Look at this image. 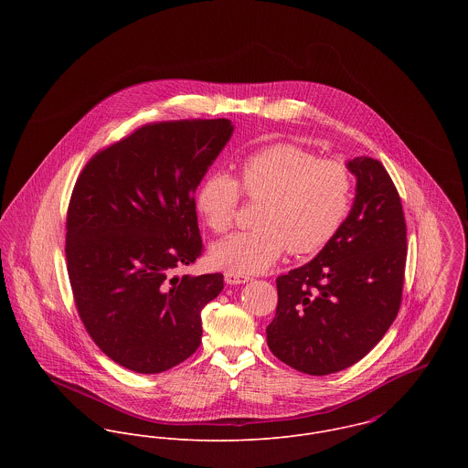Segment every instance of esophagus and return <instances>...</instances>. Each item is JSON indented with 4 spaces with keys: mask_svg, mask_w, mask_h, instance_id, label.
Segmentation results:
<instances>
[{
    "mask_svg": "<svg viewBox=\"0 0 468 468\" xmlns=\"http://www.w3.org/2000/svg\"><path fill=\"white\" fill-rule=\"evenodd\" d=\"M250 277L247 275H239V273H234V271H225V282L227 284H245Z\"/></svg>",
    "mask_w": 468,
    "mask_h": 468,
    "instance_id": "34e87169",
    "label": "esophagus"
}]
</instances>
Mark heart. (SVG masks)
Instances as JSON below:
<instances>
[{"mask_svg": "<svg viewBox=\"0 0 468 468\" xmlns=\"http://www.w3.org/2000/svg\"><path fill=\"white\" fill-rule=\"evenodd\" d=\"M241 186L254 200H265L258 230L238 232L218 241L210 260L218 268L239 275L261 273L284 249L306 256L326 247L342 225L351 200V176L338 160L277 144L249 156L241 165ZM239 184L216 171L201 182L197 208L207 227L227 232L236 218Z\"/></svg>", "mask_w": 468, "mask_h": 468, "instance_id": "heart-1", "label": "heart"}]
</instances>
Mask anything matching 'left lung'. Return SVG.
<instances>
[{
    "mask_svg": "<svg viewBox=\"0 0 468 468\" xmlns=\"http://www.w3.org/2000/svg\"><path fill=\"white\" fill-rule=\"evenodd\" d=\"M355 200L332 241L306 265L279 275L270 351L323 377L364 358L393 324L407 258L399 191L378 160L346 162Z\"/></svg>",
    "mask_w": 468,
    "mask_h": 468,
    "instance_id": "8db88e82",
    "label": "left lung"
}]
</instances>
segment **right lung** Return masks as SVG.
<instances>
[{"instance_id": "add662e5", "label": "right lung", "mask_w": 468, "mask_h": 468, "mask_svg": "<svg viewBox=\"0 0 468 468\" xmlns=\"http://www.w3.org/2000/svg\"><path fill=\"white\" fill-rule=\"evenodd\" d=\"M234 133L229 119L149 124L97 153L71 193L67 263L77 312L117 364L154 375L201 342L221 273L176 275L201 256L195 193Z\"/></svg>"}]
</instances>
